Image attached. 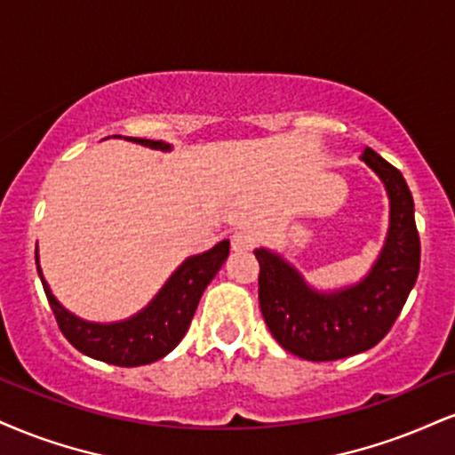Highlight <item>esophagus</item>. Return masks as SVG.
<instances>
[{
	"mask_svg": "<svg viewBox=\"0 0 455 455\" xmlns=\"http://www.w3.org/2000/svg\"><path fill=\"white\" fill-rule=\"evenodd\" d=\"M254 245V237L248 231H235L231 235V248L235 251H248Z\"/></svg>",
	"mask_w": 455,
	"mask_h": 455,
	"instance_id": "34e87169",
	"label": "esophagus"
}]
</instances>
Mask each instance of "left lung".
Listing matches in <instances>:
<instances>
[{
  "label": "left lung",
  "mask_w": 455,
  "mask_h": 455,
  "mask_svg": "<svg viewBox=\"0 0 455 455\" xmlns=\"http://www.w3.org/2000/svg\"><path fill=\"white\" fill-rule=\"evenodd\" d=\"M363 161L386 186L390 228L379 259L354 286L322 292L275 251L254 250L260 311L275 341L303 360L326 363L375 347L387 335L419 273L413 196L403 173L375 150Z\"/></svg>",
  "instance_id": "obj_1"
}]
</instances>
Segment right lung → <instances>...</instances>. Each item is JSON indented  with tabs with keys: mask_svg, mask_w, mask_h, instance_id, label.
I'll use <instances>...</instances> for the list:
<instances>
[{
	"mask_svg": "<svg viewBox=\"0 0 455 455\" xmlns=\"http://www.w3.org/2000/svg\"><path fill=\"white\" fill-rule=\"evenodd\" d=\"M127 140L155 148V150H172V146L165 144V141L141 138ZM227 256L228 239L213 245L204 254L190 256L175 269L165 286L161 288V292L148 303V307L129 317V320L112 322V324H95V322L80 320L78 315L69 314L54 299L46 280H44L37 251L36 265L44 292H46L52 314L57 317V324L71 346L78 352L91 355V358L101 360V363L116 366H141L161 360L163 355H167L182 341L190 322H193L201 294L205 292L207 283L216 277V273L220 271Z\"/></svg>",
	"mask_w": 455,
	"mask_h": 455,
	"instance_id": "1",
	"label": "right lung"
}]
</instances>
